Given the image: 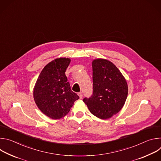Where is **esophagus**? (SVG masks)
<instances>
[{"mask_svg": "<svg viewBox=\"0 0 161 161\" xmlns=\"http://www.w3.org/2000/svg\"><path fill=\"white\" fill-rule=\"evenodd\" d=\"M78 96H79L80 98L81 99L82 97H83V94H82V92H79V93H78Z\"/></svg>", "mask_w": 161, "mask_h": 161, "instance_id": "34e87169", "label": "esophagus"}]
</instances>
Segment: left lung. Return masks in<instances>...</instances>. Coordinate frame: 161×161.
<instances>
[{
    "mask_svg": "<svg viewBox=\"0 0 161 161\" xmlns=\"http://www.w3.org/2000/svg\"><path fill=\"white\" fill-rule=\"evenodd\" d=\"M92 71L93 93L83 102L94 115L108 119L123 108L128 94L127 83L119 69L108 60H94Z\"/></svg>",
    "mask_w": 161,
    "mask_h": 161,
    "instance_id": "1",
    "label": "left lung"
}]
</instances>
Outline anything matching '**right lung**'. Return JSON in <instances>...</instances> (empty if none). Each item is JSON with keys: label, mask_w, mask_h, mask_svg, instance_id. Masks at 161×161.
<instances>
[{"label": "right lung", "mask_w": 161, "mask_h": 161, "mask_svg": "<svg viewBox=\"0 0 161 161\" xmlns=\"http://www.w3.org/2000/svg\"><path fill=\"white\" fill-rule=\"evenodd\" d=\"M71 60L55 59L41 72L34 88V99L38 108L52 119H60L69 112L79 96L71 90L65 72Z\"/></svg>", "instance_id": "1"}]
</instances>
